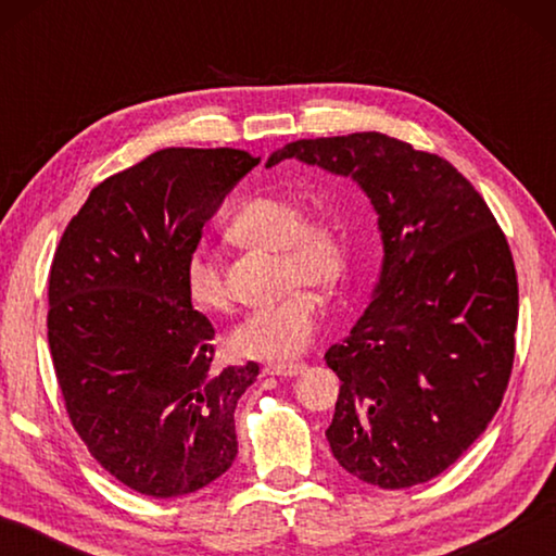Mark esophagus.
Wrapping results in <instances>:
<instances>
[{"label":"esophagus","instance_id":"34e87169","mask_svg":"<svg viewBox=\"0 0 556 556\" xmlns=\"http://www.w3.org/2000/svg\"><path fill=\"white\" fill-rule=\"evenodd\" d=\"M306 365L304 363H275V365H265V375H277V378H296L299 372H304Z\"/></svg>","mask_w":556,"mask_h":556}]
</instances>
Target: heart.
Listing matches in <instances>:
<instances>
[{
	"label": "heart",
	"mask_w": 556,
	"mask_h": 556,
	"mask_svg": "<svg viewBox=\"0 0 556 556\" xmlns=\"http://www.w3.org/2000/svg\"><path fill=\"white\" fill-rule=\"evenodd\" d=\"M235 242L279 250L287 287L295 289L277 301L250 312L232 328L230 348L257 361H291L306 351L321 318V301L312 289H333L343 279L348 238L336 215H304L296 199L285 193H262L244 201L228 220ZM184 289L193 306L223 312L228 291L220 267L208 252L195 248L184 260Z\"/></svg>",
	"instance_id": "1"
}]
</instances>
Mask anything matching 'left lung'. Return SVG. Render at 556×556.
Returning <instances> with one entry per match:
<instances>
[{"label": "left lung", "mask_w": 556, "mask_h": 556, "mask_svg": "<svg viewBox=\"0 0 556 556\" xmlns=\"http://www.w3.org/2000/svg\"><path fill=\"white\" fill-rule=\"evenodd\" d=\"M351 176L382 235L370 306L326 365L341 380L326 439L338 464L400 491L456 464L503 402L515 361L517 275L481 193L446 159L355 131L267 159Z\"/></svg>", "instance_id": "left-lung-1"}]
</instances>
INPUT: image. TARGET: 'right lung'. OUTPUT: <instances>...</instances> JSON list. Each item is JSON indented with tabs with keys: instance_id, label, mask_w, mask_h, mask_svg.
<instances>
[{
	"instance_id": "1",
	"label": "right lung",
	"mask_w": 556,
	"mask_h": 556,
	"mask_svg": "<svg viewBox=\"0 0 556 556\" xmlns=\"http://www.w3.org/2000/svg\"><path fill=\"white\" fill-rule=\"evenodd\" d=\"M240 149H162L92 188L55 248L49 348L73 429L131 491L195 493L238 456L235 407L257 363L213 368L215 328L184 260L257 166Z\"/></svg>"
}]
</instances>
